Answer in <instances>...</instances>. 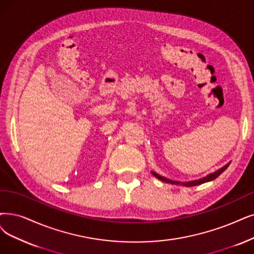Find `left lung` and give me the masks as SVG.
Listing matches in <instances>:
<instances>
[{"label": "left lung", "instance_id": "left-lung-1", "mask_svg": "<svg viewBox=\"0 0 254 254\" xmlns=\"http://www.w3.org/2000/svg\"><path fill=\"white\" fill-rule=\"evenodd\" d=\"M229 164H230V162H228L227 165H225L224 167H222L221 169L217 170L216 172H214V173L208 174L207 176H205V177H203V178H200V179H198V180L188 181V182H180V181H176V180H171V179H168V178H166V177H164V176L158 175L157 173H155V172H151V173L153 174L156 178H158L159 180L164 181V182H167V184H171V185H181V186H185V187H194V186H199V185H202V184H205V182H208V181H211V180L216 179L218 176H220V175L223 173V172H224V171L228 168Z\"/></svg>", "mask_w": 254, "mask_h": 254}]
</instances>
